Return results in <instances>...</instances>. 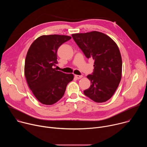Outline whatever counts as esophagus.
<instances>
[{
  "label": "esophagus",
  "mask_w": 147,
  "mask_h": 147,
  "mask_svg": "<svg viewBox=\"0 0 147 147\" xmlns=\"http://www.w3.org/2000/svg\"><path fill=\"white\" fill-rule=\"evenodd\" d=\"M75 77L77 79H80L82 77V75H75Z\"/></svg>",
  "instance_id": "34e87169"
}]
</instances>
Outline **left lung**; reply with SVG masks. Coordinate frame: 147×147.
Here are the masks:
<instances>
[{"instance_id":"1","label":"left lung","mask_w":147,"mask_h":147,"mask_svg":"<svg viewBox=\"0 0 147 147\" xmlns=\"http://www.w3.org/2000/svg\"><path fill=\"white\" fill-rule=\"evenodd\" d=\"M71 36L85 56L94 60L93 73L87 76L91 85L84 94L96 102L107 101L121 78L122 60L117 45L109 36L98 31Z\"/></svg>"}]
</instances>
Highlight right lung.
Instances as JSON below:
<instances>
[{
  "label": "right lung",
  "mask_w": 147,
  "mask_h": 147,
  "mask_svg": "<svg viewBox=\"0 0 147 147\" xmlns=\"http://www.w3.org/2000/svg\"><path fill=\"white\" fill-rule=\"evenodd\" d=\"M71 36L60 35H42L30 46L25 61L24 74L28 85L36 98L42 104L52 105L64 95L72 74L56 70L59 47Z\"/></svg>",
  "instance_id": "1"
}]
</instances>
